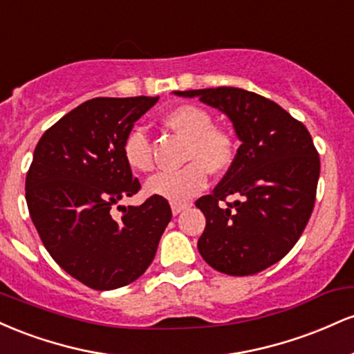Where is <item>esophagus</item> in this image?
<instances>
[{"instance_id": "34e87169", "label": "esophagus", "mask_w": 354, "mask_h": 354, "mask_svg": "<svg viewBox=\"0 0 354 354\" xmlns=\"http://www.w3.org/2000/svg\"><path fill=\"white\" fill-rule=\"evenodd\" d=\"M188 203H171V211L173 214L176 216V214H180L181 211H185L186 208H188Z\"/></svg>"}]
</instances>
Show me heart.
Returning a JSON list of instances; mask_svg holds the SVG:
<instances>
[{"instance_id":"obj_1","label":"heart","mask_w":354,"mask_h":354,"mask_svg":"<svg viewBox=\"0 0 354 354\" xmlns=\"http://www.w3.org/2000/svg\"><path fill=\"white\" fill-rule=\"evenodd\" d=\"M163 121L169 129L188 140L185 161L189 163L174 171L154 174L146 183V191L171 203H185L206 188L208 171L221 174L233 166L238 138L228 126L214 124L208 109L194 103L173 108L166 113ZM121 151L133 171L148 173L154 168L151 140L141 128L126 133Z\"/></svg>"}]
</instances>
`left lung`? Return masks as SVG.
<instances>
[{"label": "left lung", "instance_id": "obj_1", "mask_svg": "<svg viewBox=\"0 0 354 354\" xmlns=\"http://www.w3.org/2000/svg\"><path fill=\"white\" fill-rule=\"evenodd\" d=\"M176 95L198 96L221 109L241 140L228 173L196 201L206 216L200 254L221 273H259L290 253L315 208L319 154L310 131L278 103L241 88ZM228 196L237 201L228 202Z\"/></svg>", "mask_w": 354, "mask_h": 354}]
</instances>
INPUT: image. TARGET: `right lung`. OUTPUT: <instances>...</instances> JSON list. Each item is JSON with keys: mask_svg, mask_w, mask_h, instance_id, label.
I'll use <instances>...</instances> for the list:
<instances>
[{"mask_svg": "<svg viewBox=\"0 0 354 354\" xmlns=\"http://www.w3.org/2000/svg\"><path fill=\"white\" fill-rule=\"evenodd\" d=\"M158 96L93 98L56 121L35 148L26 203L39 238L58 265L93 290H115L151 265L171 208L149 196L116 205L141 189L121 145Z\"/></svg>", "mask_w": 354, "mask_h": 354, "instance_id": "1", "label": "right lung"}]
</instances>
